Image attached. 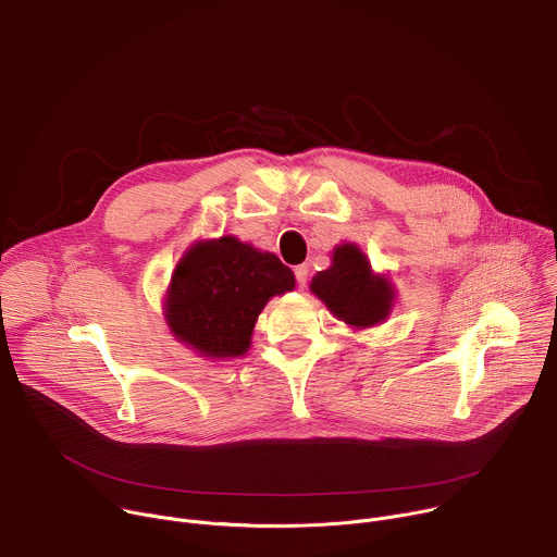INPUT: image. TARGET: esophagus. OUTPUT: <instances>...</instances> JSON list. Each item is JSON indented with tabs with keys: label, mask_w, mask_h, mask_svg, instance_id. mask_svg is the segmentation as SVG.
I'll use <instances>...</instances> for the list:
<instances>
[{
	"label": "esophagus",
	"mask_w": 557,
	"mask_h": 557,
	"mask_svg": "<svg viewBox=\"0 0 557 557\" xmlns=\"http://www.w3.org/2000/svg\"><path fill=\"white\" fill-rule=\"evenodd\" d=\"M295 280H297V286L304 288L308 284V264H299L295 267Z\"/></svg>",
	"instance_id": "obj_1"
}]
</instances>
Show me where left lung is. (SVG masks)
I'll return each instance as SVG.
<instances>
[{
    "instance_id": "8db88e82",
    "label": "left lung",
    "mask_w": 557,
    "mask_h": 557,
    "mask_svg": "<svg viewBox=\"0 0 557 557\" xmlns=\"http://www.w3.org/2000/svg\"><path fill=\"white\" fill-rule=\"evenodd\" d=\"M310 290L350 326L368 329L385 320L392 306V288L372 275L366 256L355 245L335 249L333 267L317 273Z\"/></svg>"
}]
</instances>
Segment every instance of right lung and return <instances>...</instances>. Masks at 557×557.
Returning <instances> with one entry per match:
<instances>
[{"mask_svg":"<svg viewBox=\"0 0 557 557\" xmlns=\"http://www.w3.org/2000/svg\"><path fill=\"white\" fill-rule=\"evenodd\" d=\"M293 286V271L277 256L226 235L196 245L181 260L172 277L168 322L202 357H240L264 304Z\"/></svg>","mask_w":557,"mask_h":557,"instance_id":"right-lung-1","label":"right lung"}]
</instances>
